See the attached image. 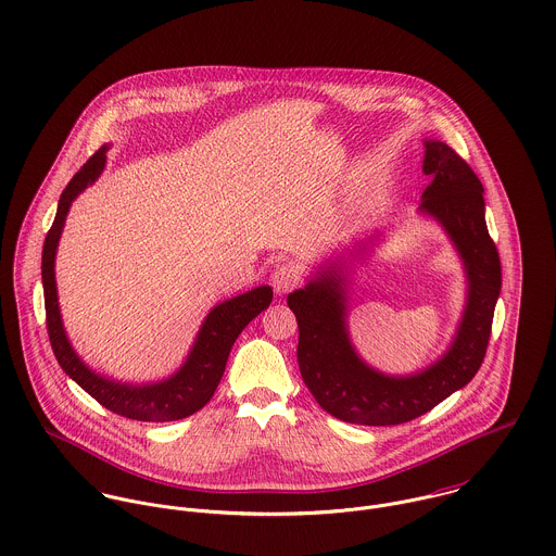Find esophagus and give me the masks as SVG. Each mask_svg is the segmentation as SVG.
<instances>
[{"mask_svg":"<svg viewBox=\"0 0 556 556\" xmlns=\"http://www.w3.org/2000/svg\"><path fill=\"white\" fill-rule=\"evenodd\" d=\"M270 283H273V288H275L277 294H288L290 290L296 288V283H299V273H296L290 264H281V266H277V268L273 270Z\"/></svg>","mask_w":556,"mask_h":556,"instance_id":"34e87169","label":"esophagus"}]
</instances>
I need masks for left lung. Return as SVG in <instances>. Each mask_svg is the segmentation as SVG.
Instances as JSON below:
<instances>
[{
	"label": "left lung",
	"mask_w": 556,
	"mask_h": 556,
	"mask_svg": "<svg viewBox=\"0 0 556 556\" xmlns=\"http://www.w3.org/2000/svg\"><path fill=\"white\" fill-rule=\"evenodd\" d=\"M424 146V174L432 182L419 213L443 227L466 275L464 312L443 354L415 374L393 376L367 365L356 352L348 331L352 268L367 257L380 231L354 242L350 256L341 253L320 264L305 288L288 294L299 323L301 376L316 402L345 424L413 421L466 387L485 356L501 294V260L485 225L483 185L443 141L426 139Z\"/></svg>",
	"instance_id": "left-lung-1"
}]
</instances>
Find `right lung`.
<instances>
[{
    "label": "right lung",
    "mask_w": 556,
    "mask_h": 556,
    "mask_svg": "<svg viewBox=\"0 0 556 556\" xmlns=\"http://www.w3.org/2000/svg\"><path fill=\"white\" fill-rule=\"evenodd\" d=\"M110 146H101L86 165L73 176L68 187L62 191L58 202L55 222L51 225L45 247H42V288H45V309H47V331L51 339L53 354L60 367L73 378L88 395L119 417L135 421H178L200 408H204L222 382L225 363L236 337L242 329L260 316L273 301V288L260 286L233 299H227L215 305L204 318L195 341L185 358V363L169 376L156 382H122L110 376H101L88 367L81 356L75 352L58 303V283H55V253L60 236L66 223V215L73 202L99 180L105 169Z\"/></svg>",
    "instance_id": "1"
}]
</instances>
